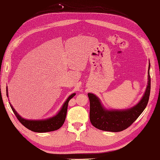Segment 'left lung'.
Masks as SVG:
<instances>
[{
  "mask_svg": "<svg viewBox=\"0 0 160 160\" xmlns=\"http://www.w3.org/2000/svg\"><path fill=\"white\" fill-rule=\"evenodd\" d=\"M150 63L148 70V86L142 98L131 109L126 110H106L102 107L98 97L88 93L90 100V119L92 125L100 130L118 132L128 128L136 121L146 108L151 91Z\"/></svg>",
  "mask_w": 160,
  "mask_h": 160,
  "instance_id": "1",
  "label": "left lung"
}]
</instances>
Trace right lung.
Masks as SVG:
<instances>
[{"mask_svg": "<svg viewBox=\"0 0 160 160\" xmlns=\"http://www.w3.org/2000/svg\"><path fill=\"white\" fill-rule=\"evenodd\" d=\"M7 92H8V88H7ZM75 93H74L70 96L68 99L66 100V101L64 102V104H63L61 110L59 112L58 114L52 117L51 118L46 120H29L24 119L15 111V109H13V106L10 102L9 105L18 120L20 123L25 127L26 128L32 131H34V132L38 133L49 132V131H52L59 129L60 127L63 125V124L64 123L66 117L67 109H68V102L71 98L75 96ZM7 96H8V92H7Z\"/></svg>", "mask_w": 160, "mask_h": 160, "instance_id": "1", "label": "right lung"}]
</instances>
